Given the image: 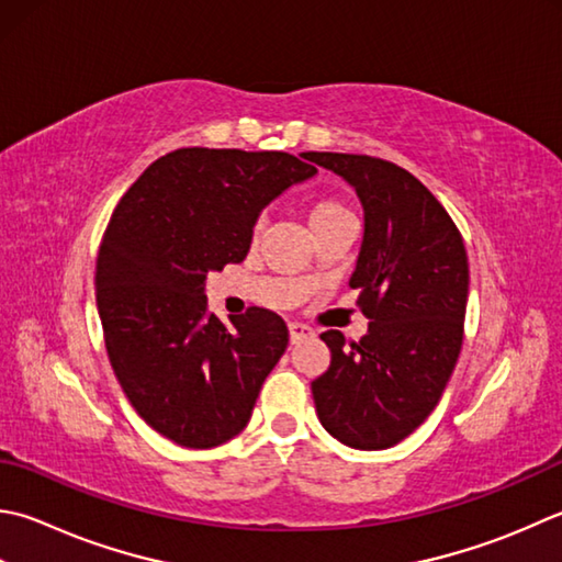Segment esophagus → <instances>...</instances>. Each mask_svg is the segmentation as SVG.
<instances>
[{
  "label": "esophagus",
  "instance_id": "esophagus-1",
  "mask_svg": "<svg viewBox=\"0 0 562 562\" xmlns=\"http://www.w3.org/2000/svg\"><path fill=\"white\" fill-rule=\"evenodd\" d=\"M310 336H314V331L306 324H300V322H290V338H292V344H296V340H302V338H310Z\"/></svg>",
  "mask_w": 562,
  "mask_h": 562
}]
</instances>
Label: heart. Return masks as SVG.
Returning <instances> with one entry per match:
<instances>
[{
    "label": "heart",
    "mask_w": 562,
    "mask_h": 562,
    "mask_svg": "<svg viewBox=\"0 0 562 562\" xmlns=\"http://www.w3.org/2000/svg\"><path fill=\"white\" fill-rule=\"evenodd\" d=\"M348 209L336 202V200H322L316 202L312 209H310V226L316 228V226H324V224H331V222H338V218H348ZM260 231V224L256 226V234Z\"/></svg>",
    "instance_id": "b5f03b06"
}]
</instances>
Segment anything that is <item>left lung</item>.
Here are the masks:
<instances>
[{
  "label": "left lung",
  "mask_w": 562,
  "mask_h": 562,
  "mask_svg": "<svg viewBox=\"0 0 562 562\" xmlns=\"http://www.w3.org/2000/svg\"><path fill=\"white\" fill-rule=\"evenodd\" d=\"M353 187L362 244L350 274L370 318L360 344L324 331L331 366L312 382L318 422L358 450L397 446L441 402L463 346L468 252L441 202L412 172L350 153H306Z\"/></svg>",
  "instance_id": "1"
}]
</instances>
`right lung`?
Wrapping results in <instances>:
<instances>
[{"label":"right lung","instance_id":"1","mask_svg":"<svg viewBox=\"0 0 562 562\" xmlns=\"http://www.w3.org/2000/svg\"><path fill=\"white\" fill-rule=\"evenodd\" d=\"M314 175L306 153L180 148L116 204L94 274L106 353L140 419L178 446L244 431L288 348L274 312L250 306L231 326L209 312L206 274L244 260L262 209Z\"/></svg>","mask_w":562,"mask_h":562}]
</instances>
